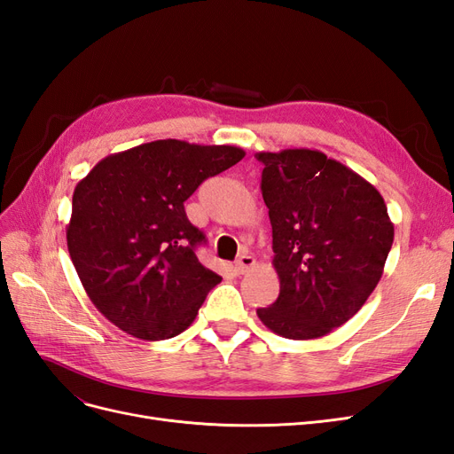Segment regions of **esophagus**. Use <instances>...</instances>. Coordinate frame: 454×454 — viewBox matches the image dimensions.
I'll list each match as a JSON object with an SVG mask.
<instances>
[{
  "instance_id": "1",
  "label": "esophagus",
  "mask_w": 454,
  "mask_h": 454,
  "mask_svg": "<svg viewBox=\"0 0 454 454\" xmlns=\"http://www.w3.org/2000/svg\"><path fill=\"white\" fill-rule=\"evenodd\" d=\"M254 267H255V257H254V255H248V254L240 255V257L237 259V263H235V270H237V274L248 272V270H250V269H254Z\"/></svg>"
}]
</instances>
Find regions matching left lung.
Returning a JSON list of instances; mask_svg holds the SVG:
<instances>
[{
  "instance_id": "8db88e82",
  "label": "left lung",
  "mask_w": 454,
  "mask_h": 454,
  "mask_svg": "<svg viewBox=\"0 0 454 454\" xmlns=\"http://www.w3.org/2000/svg\"><path fill=\"white\" fill-rule=\"evenodd\" d=\"M278 299L259 320L286 339L332 333L377 287L394 242L379 191L316 149L261 151Z\"/></svg>"
}]
</instances>
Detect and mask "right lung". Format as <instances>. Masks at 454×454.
Listing matches in <instances>:
<instances>
[{
  "label": "right lung",
  "mask_w": 454,
  "mask_h": 454,
  "mask_svg": "<svg viewBox=\"0 0 454 454\" xmlns=\"http://www.w3.org/2000/svg\"><path fill=\"white\" fill-rule=\"evenodd\" d=\"M235 145L155 140L107 155L75 185L67 252L92 305L144 340L180 335L222 277L195 255L184 202L244 157Z\"/></svg>",
  "instance_id": "add662e5"
}]
</instances>
